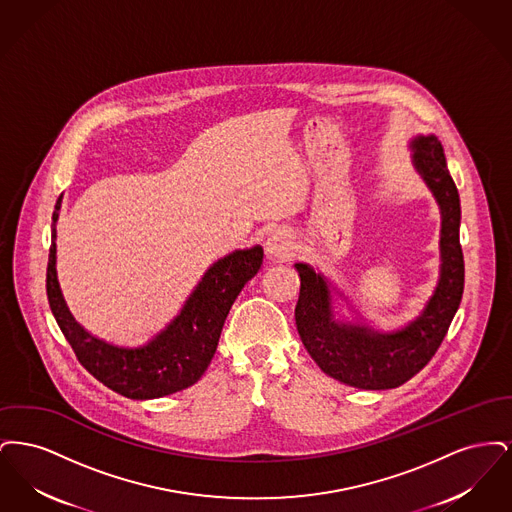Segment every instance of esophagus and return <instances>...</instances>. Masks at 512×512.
Returning a JSON list of instances; mask_svg holds the SVG:
<instances>
[{
    "label": "esophagus",
    "mask_w": 512,
    "mask_h": 512,
    "mask_svg": "<svg viewBox=\"0 0 512 512\" xmlns=\"http://www.w3.org/2000/svg\"><path fill=\"white\" fill-rule=\"evenodd\" d=\"M265 249L270 259H290L293 255V242L286 230H274L268 234Z\"/></svg>",
    "instance_id": "obj_1"
}]
</instances>
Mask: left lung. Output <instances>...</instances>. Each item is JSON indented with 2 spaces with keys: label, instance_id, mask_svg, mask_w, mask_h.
Instances as JSON below:
<instances>
[{
  "label": "left lung",
  "instance_id": "obj_1",
  "mask_svg": "<svg viewBox=\"0 0 512 512\" xmlns=\"http://www.w3.org/2000/svg\"><path fill=\"white\" fill-rule=\"evenodd\" d=\"M411 149L414 169L432 190L441 213L438 286L424 311L405 328L388 334L363 324L341 322L334 317L330 282L305 263L295 265L301 278L295 305L299 338L324 374L361 390L397 388L428 365L463 299L461 199L457 186L447 171L443 147L436 136H416Z\"/></svg>",
  "mask_w": 512,
  "mask_h": 512
}]
</instances>
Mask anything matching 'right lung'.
Here are the masks:
<instances>
[{"label":"right lung","mask_w":512,"mask_h":512,"mask_svg":"<svg viewBox=\"0 0 512 512\" xmlns=\"http://www.w3.org/2000/svg\"><path fill=\"white\" fill-rule=\"evenodd\" d=\"M59 195L53 211L49 247V307L76 359L109 390L128 399H157L194 386L211 363L228 311L245 284L263 265V247L236 249L207 268L180 313L142 345H117L92 336L74 320L57 282L55 222L61 209Z\"/></svg>","instance_id":"1"}]
</instances>
